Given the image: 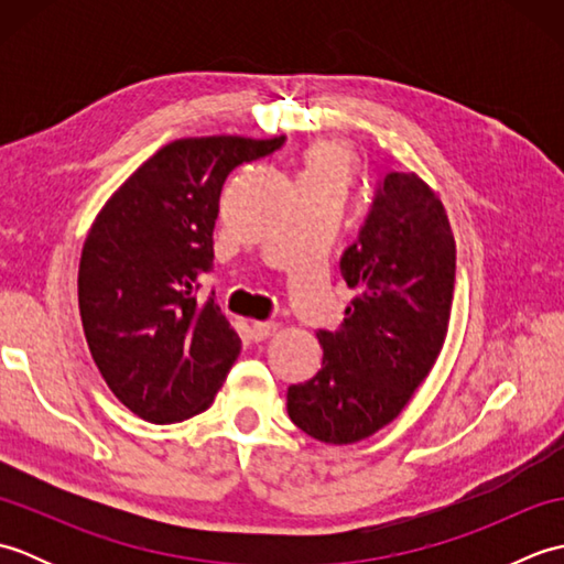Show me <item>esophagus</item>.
Instances as JSON below:
<instances>
[{
  "instance_id": "1",
  "label": "esophagus",
  "mask_w": 564,
  "mask_h": 564,
  "mask_svg": "<svg viewBox=\"0 0 564 564\" xmlns=\"http://www.w3.org/2000/svg\"><path fill=\"white\" fill-rule=\"evenodd\" d=\"M275 322H251V339L254 341H263V339H269L271 334L275 332Z\"/></svg>"
}]
</instances>
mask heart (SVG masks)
<instances>
[{
  "label": "heart",
  "instance_id": "obj_1",
  "mask_svg": "<svg viewBox=\"0 0 564 564\" xmlns=\"http://www.w3.org/2000/svg\"><path fill=\"white\" fill-rule=\"evenodd\" d=\"M354 154L337 140H317L305 148L297 186H341L351 182Z\"/></svg>",
  "mask_w": 564,
  "mask_h": 564
}]
</instances>
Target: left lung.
<instances>
[{
	"label": "left lung",
	"mask_w": 564,
	"mask_h": 564,
	"mask_svg": "<svg viewBox=\"0 0 564 564\" xmlns=\"http://www.w3.org/2000/svg\"><path fill=\"white\" fill-rule=\"evenodd\" d=\"M339 269L358 295L339 329L317 332V376L289 388L291 422L334 446L390 424L441 354L455 239L438 196L412 172H388Z\"/></svg>",
	"instance_id": "1"
}]
</instances>
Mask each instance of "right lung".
<instances>
[{
	"mask_svg": "<svg viewBox=\"0 0 564 564\" xmlns=\"http://www.w3.org/2000/svg\"><path fill=\"white\" fill-rule=\"evenodd\" d=\"M285 138H184L164 145L97 215L79 261V315L94 364L130 412L172 424L208 410L239 356L215 295L213 227L227 174Z\"/></svg>",
	"mask_w": 564,
	"mask_h": 564,
	"instance_id": "1",
	"label": "right lung"
}]
</instances>
